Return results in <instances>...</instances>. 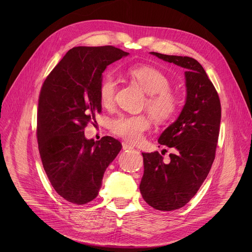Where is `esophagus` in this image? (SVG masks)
<instances>
[{
	"mask_svg": "<svg viewBox=\"0 0 252 252\" xmlns=\"http://www.w3.org/2000/svg\"><path fill=\"white\" fill-rule=\"evenodd\" d=\"M123 149L124 150H130V149H133V146H131V145H129V144H127L126 142H123Z\"/></svg>",
	"mask_w": 252,
	"mask_h": 252,
	"instance_id": "34e87169",
	"label": "esophagus"
}]
</instances>
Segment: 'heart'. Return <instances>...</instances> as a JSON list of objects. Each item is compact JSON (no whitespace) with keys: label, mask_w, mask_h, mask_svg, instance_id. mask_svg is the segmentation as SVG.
<instances>
[{"label":"heart","mask_w":252,"mask_h":252,"mask_svg":"<svg viewBox=\"0 0 252 252\" xmlns=\"http://www.w3.org/2000/svg\"><path fill=\"white\" fill-rule=\"evenodd\" d=\"M127 75L148 94L144 106L155 121L165 122L175 115L179 100L175 93L169 90V79L161 70L150 65H139L129 67ZM116 91V79L112 75H106L99 88L100 101L104 107H111L114 104ZM149 126L150 119L144 114H122L110 123L112 133L129 143L141 141L144 131Z\"/></svg>","instance_id":"heart-1"}]
</instances>
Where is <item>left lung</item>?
I'll use <instances>...</instances> for the list:
<instances>
[{
	"mask_svg": "<svg viewBox=\"0 0 252 252\" xmlns=\"http://www.w3.org/2000/svg\"><path fill=\"white\" fill-rule=\"evenodd\" d=\"M150 54L186 69V102L176 122L158 139L160 145L174 148L175 154L170 153V160L165 163L157 151L142 153V197L153 208L170 211L192 199L213 165L220 134V102L216 88L197 60L156 52Z\"/></svg>",
	"mask_w": 252,
	"mask_h": 252,
	"instance_id": "left-lung-1",
	"label": "left lung"
}]
</instances>
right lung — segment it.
<instances>
[{
	"label": "right lung",
	"mask_w": 252,
	"mask_h": 252,
	"mask_svg": "<svg viewBox=\"0 0 252 252\" xmlns=\"http://www.w3.org/2000/svg\"><path fill=\"white\" fill-rule=\"evenodd\" d=\"M128 55L112 46L74 47L47 76L38 97L36 137L44 169L65 200L86 204L122 144L106 136L88 140L85 127L101 112L99 88L107 66Z\"/></svg>",
	"instance_id": "add662e5"
}]
</instances>
